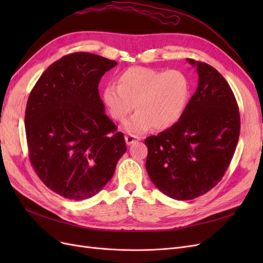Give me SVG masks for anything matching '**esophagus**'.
Here are the masks:
<instances>
[{"mask_svg": "<svg viewBox=\"0 0 263 263\" xmlns=\"http://www.w3.org/2000/svg\"><path fill=\"white\" fill-rule=\"evenodd\" d=\"M137 139H138V137L134 136V135H126L125 136V140H126L127 145H132L133 142H135Z\"/></svg>", "mask_w": 263, "mask_h": 263, "instance_id": "34e87169", "label": "esophagus"}]
</instances>
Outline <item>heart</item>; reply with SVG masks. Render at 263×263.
Segmentation results:
<instances>
[{
  "label": "heart",
  "mask_w": 263,
  "mask_h": 263,
  "mask_svg": "<svg viewBox=\"0 0 263 263\" xmlns=\"http://www.w3.org/2000/svg\"><path fill=\"white\" fill-rule=\"evenodd\" d=\"M190 97V83L179 70L161 71L132 67L118 76L117 85L103 92V100L115 121L124 122L134 107L137 109L125 128L140 135L151 127L166 129L181 118Z\"/></svg>",
  "instance_id": "1"
}]
</instances>
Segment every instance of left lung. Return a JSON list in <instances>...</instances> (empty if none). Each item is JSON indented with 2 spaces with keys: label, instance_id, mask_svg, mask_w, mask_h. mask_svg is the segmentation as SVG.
Returning a JSON list of instances; mask_svg holds the SVG:
<instances>
[{
  "label": "left lung",
  "instance_id": "obj_1",
  "mask_svg": "<svg viewBox=\"0 0 263 263\" xmlns=\"http://www.w3.org/2000/svg\"><path fill=\"white\" fill-rule=\"evenodd\" d=\"M196 67L198 85L179 121L146 138V170L165 195L187 201L208 193L224 177L240 133L235 95L218 71L205 62Z\"/></svg>",
  "mask_w": 263,
  "mask_h": 263
}]
</instances>
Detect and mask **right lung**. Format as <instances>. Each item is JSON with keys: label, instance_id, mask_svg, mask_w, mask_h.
I'll return each instance as SVG.
<instances>
[{"label": "right lung", "instance_id": "add662e5", "mask_svg": "<svg viewBox=\"0 0 263 263\" xmlns=\"http://www.w3.org/2000/svg\"><path fill=\"white\" fill-rule=\"evenodd\" d=\"M116 65L90 52L63 55L29 94L25 130L30 163L47 187L69 200L100 192L127 150L98 89L103 74Z\"/></svg>", "mask_w": 263, "mask_h": 263}]
</instances>
